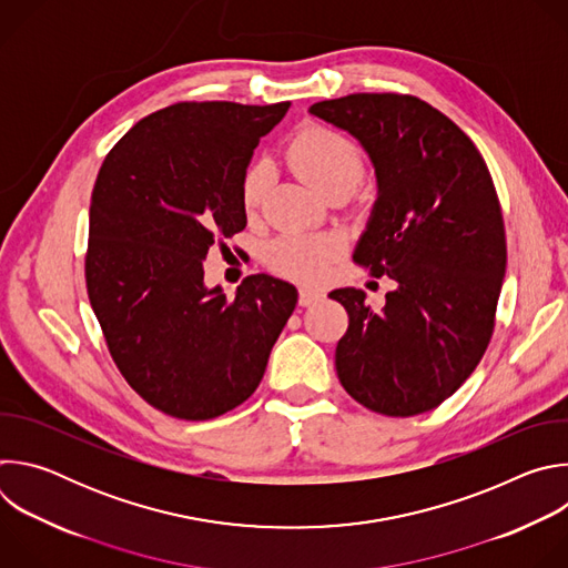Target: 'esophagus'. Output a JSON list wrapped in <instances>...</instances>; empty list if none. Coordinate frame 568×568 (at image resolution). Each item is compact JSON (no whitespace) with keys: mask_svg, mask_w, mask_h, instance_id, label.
Segmentation results:
<instances>
[{"mask_svg":"<svg viewBox=\"0 0 568 568\" xmlns=\"http://www.w3.org/2000/svg\"><path fill=\"white\" fill-rule=\"evenodd\" d=\"M321 298H323V292H318V290H314V287H301V290H298V305H303V307L314 305V303H318Z\"/></svg>","mask_w":568,"mask_h":568,"instance_id":"obj_1","label":"esophagus"}]
</instances>
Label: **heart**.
I'll return each instance as SVG.
<instances>
[{"label":"heart","mask_w":568,"mask_h":568,"mask_svg":"<svg viewBox=\"0 0 568 568\" xmlns=\"http://www.w3.org/2000/svg\"><path fill=\"white\" fill-rule=\"evenodd\" d=\"M292 169L326 197L335 193H353L366 175L364 148L342 130L323 123H310L298 130L287 148ZM272 173L265 159L247 166L240 182V202L254 215L270 191ZM342 254V240L326 233H285L272 240L265 250V263L272 272L316 283L328 274L333 261Z\"/></svg>","instance_id":"heart-1"}]
</instances>
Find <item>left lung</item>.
I'll list each match as a JSON object with an SVG mask.
<instances>
[{
  "label": "left lung",
  "instance_id": "1",
  "mask_svg": "<svg viewBox=\"0 0 568 568\" xmlns=\"http://www.w3.org/2000/svg\"><path fill=\"white\" fill-rule=\"evenodd\" d=\"M310 112L351 132L377 175V202L353 261L395 290L331 292L348 312L335 366L366 409L409 418L436 409L478 366L495 333L506 229L493 175L471 139L409 94H348Z\"/></svg>",
  "mask_w": 568,
  "mask_h": 568
}]
</instances>
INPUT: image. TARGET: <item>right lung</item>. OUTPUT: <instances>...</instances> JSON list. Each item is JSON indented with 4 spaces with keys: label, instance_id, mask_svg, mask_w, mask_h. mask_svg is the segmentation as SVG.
Wrapping results in <instances>:
<instances>
[{
    "label": "right lung",
    "instance_id": "add662e5",
    "mask_svg": "<svg viewBox=\"0 0 568 568\" xmlns=\"http://www.w3.org/2000/svg\"><path fill=\"white\" fill-rule=\"evenodd\" d=\"M290 103L186 101L148 114L108 152L90 206L85 281L125 382L166 416L211 420L261 384L296 287L252 274L233 298L204 258L247 226L240 182Z\"/></svg>",
    "mask_w": 568,
    "mask_h": 568
}]
</instances>
